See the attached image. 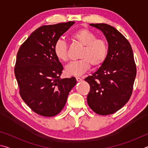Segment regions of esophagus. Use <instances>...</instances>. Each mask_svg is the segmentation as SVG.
<instances>
[{
  "instance_id": "obj_1",
  "label": "esophagus",
  "mask_w": 148,
  "mask_h": 148,
  "mask_svg": "<svg viewBox=\"0 0 148 148\" xmlns=\"http://www.w3.org/2000/svg\"><path fill=\"white\" fill-rule=\"evenodd\" d=\"M76 81L77 82H82V79L81 78V77H76Z\"/></svg>"
}]
</instances>
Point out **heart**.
<instances>
[{"label":"heart","mask_w":148,"mask_h":148,"mask_svg":"<svg viewBox=\"0 0 148 148\" xmlns=\"http://www.w3.org/2000/svg\"><path fill=\"white\" fill-rule=\"evenodd\" d=\"M72 39L82 45L83 49L79 54V60L71 62L65 68L69 76H80L88 71L92 64L97 67L106 59L108 52V44L104 38H97L94 32L87 28L79 29L71 35ZM53 51L59 61H68V46L63 39H58L53 47Z\"/></svg>","instance_id":"heart-1"}]
</instances>
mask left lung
Instances as JSON below:
<instances>
[{"label": "left lung", "mask_w": 148, "mask_h": 148, "mask_svg": "<svg viewBox=\"0 0 148 148\" xmlns=\"http://www.w3.org/2000/svg\"><path fill=\"white\" fill-rule=\"evenodd\" d=\"M102 31L108 43L106 59L97 72L85 79L90 86L87 101L97 114H112L129 101L136 66L129 42L117 30L105 23L90 24Z\"/></svg>", "instance_id": "1"}]
</instances>
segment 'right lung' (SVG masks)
I'll use <instances>...</instances> for the list:
<instances>
[{
    "mask_svg": "<svg viewBox=\"0 0 148 148\" xmlns=\"http://www.w3.org/2000/svg\"><path fill=\"white\" fill-rule=\"evenodd\" d=\"M74 23L69 21L39 27L17 52L14 73L20 96L40 116L58 114L76 84L74 77L61 79L63 67L53 51L56 42Z\"/></svg>",
    "mask_w": 148,
    "mask_h": 148,
    "instance_id": "add662e5",
    "label": "right lung"
}]
</instances>
